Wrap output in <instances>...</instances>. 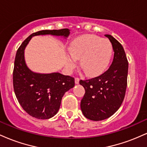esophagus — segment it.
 Returning <instances> with one entry per match:
<instances>
[{"label": "esophagus", "mask_w": 147, "mask_h": 147, "mask_svg": "<svg viewBox=\"0 0 147 147\" xmlns=\"http://www.w3.org/2000/svg\"><path fill=\"white\" fill-rule=\"evenodd\" d=\"M75 82L76 84H78L79 82V78H78V77H76V78L75 79Z\"/></svg>", "instance_id": "1"}]
</instances>
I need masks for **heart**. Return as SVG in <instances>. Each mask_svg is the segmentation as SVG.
I'll return each mask as SVG.
<instances>
[{"label": "heart", "instance_id": "b5f03b06", "mask_svg": "<svg viewBox=\"0 0 147 147\" xmlns=\"http://www.w3.org/2000/svg\"><path fill=\"white\" fill-rule=\"evenodd\" d=\"M72 56L69 59V67L73 68L76 59H80L79 65L87 76L102 74L109 65L113 48L107 39L92 34H86L75 38L69 48Z\"/></svg>", "mask_w": 147, "mask_h": 147}]
</instances>
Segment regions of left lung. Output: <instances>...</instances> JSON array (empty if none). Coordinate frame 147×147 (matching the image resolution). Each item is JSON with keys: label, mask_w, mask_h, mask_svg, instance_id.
<instances>
[{"label": "left lung", "mask_w": 147, "mask_h": 147, "mask_svg": "<svg viewBox=\"0 0 147 147\" xmlns=\"http://www.w3.org/2000/svg\"><path fill=\"white\" fill-rule=\"evenodd\" d=\"M114 51L113 62L104 73L94 78L80 80L85 89L81 101V109L87 119L100 121L113 115L122 105L127 86L129 63L122 45L111 35Z\"/></svg>", "instance_id": "obj_1"}]
</instances>
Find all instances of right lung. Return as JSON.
<instances>
[{
  "label": "right lung",
  "mask_w": 147,
  "mask_h": 147,
  "mask_svg": "<svg viewBox=\"0 0 147 147\" xmlns=\"http://www.w3.org/2000/svg\"><path fill=\"white\" fill-rule=\"evenodd\" d=\"M70 31L65 28L36 32L30 35L16 52L13 70L15 95L23 110L36 119H47L57 113L65 92L75 86V78L59 72L40 74L31 71L25 61V48L32 36L51 34L68 37Z\"/></svg>",
  "instance_id": "right-lung-1"
}]
</instances>
